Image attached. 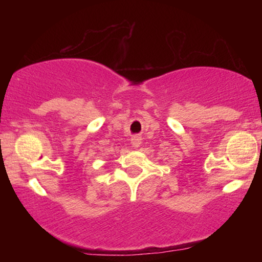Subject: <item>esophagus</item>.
Here are the masks:
<instances>
[{"label":"esophagus","instance_id":"esophagus-1","mask_svg":"<svg viewBox=\"0 0 262 262\" xmlns=\"http://www.w3.org/2000/svg\"><path fill=\"white\" fill-rule=\"evenodd\" d=\"M132 147L134 148V149H137L140 147V144H141V139L139 136H133L132 137Z\"/></svg>","mask_w":262,"mask_h":262}]
</instances>
